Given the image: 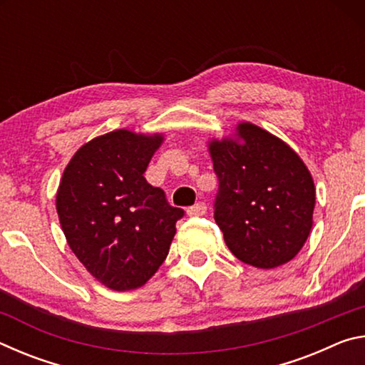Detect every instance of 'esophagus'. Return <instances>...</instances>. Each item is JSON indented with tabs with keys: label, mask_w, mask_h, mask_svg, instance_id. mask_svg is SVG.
<instances>
[{
	"label": "esophagus",
	"mask_w": 365,
	"mask_h": 365,
	"mask_svg": "<svg viewBox=\"0 0 365 365\" xmlns=\"http://www.w3.org/2000/svg\"><path fill=\"white\" fill-rule=\"evenodd\" d=\"M206 211H207V207H206V202H202V201H197L196 205H193L191 207H188V215L190 217H200V215H205L206 214Z\"/></svg>",
	"instance_id": "34e87169"
}]
</instances>
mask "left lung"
<instances>
[{
    "instance_id": "left-lung-1",
    "label": "left lung",
    "mask_w": 365,
    "mask_h": 365,
    "mask_svg": "<svg viewBox=\"0 0 365 365\" xmlns=\"http://www.w3.org/2000/svg\"><path fill=\"white\" fill-rule=\"evenodd\" d=\"M237 138L212 141L209 150L219 190L215 224L235 257L274 269L298 255L312 227L316 188L292 148L252 123Z\"/></svg>"
}]
</instances>
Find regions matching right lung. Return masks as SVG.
I'll list each match as a JSON object with an SVG mask.
<instances>
[{"label": "right lung", "mask_w": 365, "mask_h": 365, "mask_svg": "<svg viewBox=\"0 0 365 365\" xmlns=\"http://www.w3.org/2000/svg\"><path fill=\"white\" fill-rule=\"evenodd\" d=\"M163 137L115 130L88 141L63 174L56 209L73 255L115 292L135 289L165 261L185 211L145 172Z\"/></svg>", "instance_id": "1"}]
</instances>
